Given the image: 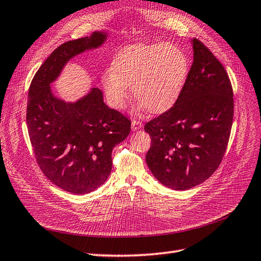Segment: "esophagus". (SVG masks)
I'll list each match as a JSON object with an SVG mask.
<instances>
[{
  "instance_id": "34e87169",
  "label": "esophagus",
  "mask_w": 261,
  "mask_h": 261,
  "mask_svg": "<svg viewBox=\"0 0 261 261\" xmlns=\"http://www.w3.org/2000/svg\"><path fill=\"white\" fill-rule=\"evenodd\" d=\"M131 128L133 131H137V130H140L142 128V122L140 121V120H137V119H133L132 122H131Z\"/></svg>"
}]
</instances>
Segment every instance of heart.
Instances as JSON below:
<instances>
[{
  "label": "heart",
  "instance_id": "obj_1",
  "mask_svg": "<svg viewBox=\"0 0 261 261\" xmlns=\"http://www.w3.org/2000/svg\"><path fill=\"white\" fill-rule=\"evenodd\" d=\"M189 72V59L169 43L131 45L122 49L102 73L107 101L120 109L133 96L151 112H163L174 105Z\"/></svg>",
  "mask_w": 261,
  "mask_h": 261
}]
</instances>
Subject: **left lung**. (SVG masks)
I'll list each match as a JSON object with an SVG mask.
<instances>
[{"instance_id": "left-lung-1", "label": "left lung", "mask_w": 261, "mask_h": 261, "mask_svg": "<svg viewBox=\"0 0 261 261\" xmlns=\"http://www.w3.org/2000/svg\"><path fill=\"white\" fill-rule=\"evenodd\" d=\"M191 43L194 58L174 106L144 125L151 137L146 164L159 182L177 191L194 188L217 170L233 117L223 65L198 39Z\"/></svg>"}]
</instances>
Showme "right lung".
<instances>
[{
	"label": "right lung",
	"mask_w": 261,
	"mask_h": 261,
	"mask_svg": "<svg viewBox=\"0 0 261 261\" xmlns=\"http://www.w3.org/2000/svg\"><path fill=\"white\" fill-rule=\"evenodd\" d=\"M107 36L93 32L59 46L39 67L29 90L26 123L37 164L51 183L73 194H87L107 181L112 149L129 136L131 121L103 102L99 88L66 102L53 93L50 84L72 57L100 47Z\"/></svg>",
	"instance_id": "obj_1"
}]
</instances>
